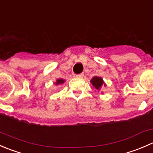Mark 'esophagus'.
I'll use <instances>...</instances> for the list:
<instances>
[{"instance_id": "obj_1", "label": "esophagus", "mask_w": 153, "mask_h": 153, "mask_svg": "<svg viewBox=\"0 0 153 153\" xmlns=\"http://www.w3.org/2000/svg\"><path fill=\"white\" fill-rule=\"evenodd\" d=\"M77 78H82L84 77V73H80L78 75H76Z\"/></svg>"}]
</instances>
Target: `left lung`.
Wrapping results in <instances>:
<instances>
[{
    "mask_svg": "<svg viewBox=\"0 0 153 153\" xmlns=\"http://www.w3.org/2000/svg\"><path fill=\"white\" fill-rule=\"evenodd\" d=\"M91 83L95 88L97 89V90H99L102 87V86L103 85V80H102V78L96 76L92 78Z\"/></svg>",
    "mask_w": 153,
    "mask_h": 153,
    "instance_id": "left-lung-1",
    "label": "left lung"
}]
</instances>
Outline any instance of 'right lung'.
Listing matches in <instances>:
<instances>
[{
    "instance_id": "right-lung-1",
    "label": "right lung",
    "mask_w": 153,
    "mask_h": 153,
    "mask_svg": "<svg viewBox=\"0 0 153 153\" xmlns=\"http://www.w3.org/2000/svg\"><path fill=\"white\" fill-rule=\"evenodd\" d=\"M64 82V80L63 79H58L57 81V82H56V84H63V83Z\"/></svg>"
}]
</instances>
